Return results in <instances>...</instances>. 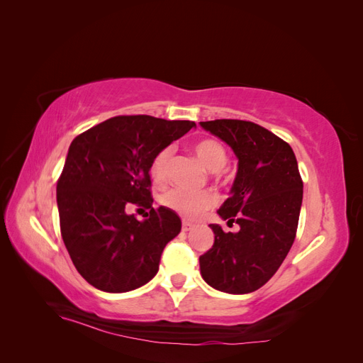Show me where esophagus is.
I'll return each instance as SVG.
<instances>
[{
  "label": "esophagus",
  "instance_id": "1",
  "mask_svg": "<svg viewBox=\"0 0 363 363\" xmlns=\"http://www.w3.org/2000/svg\"><path fill=\"white\" fill-rule=\"evenodd\" d=\"M182 230H183V232H191V230H194V225L191 223H188V221H183Z\"/></svg>",
  "mask_w": 363,
  "mask_h": 363
}]
</instances>
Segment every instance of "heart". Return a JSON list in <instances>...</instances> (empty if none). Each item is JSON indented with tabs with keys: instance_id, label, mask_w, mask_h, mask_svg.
Here are the masks:
<instances>
[{
	"instance_id": "obj_1",
	"label": "heart",
	"mask_w": 363,
	"mask_h": 363,
	"mask_svg": "<svg viewBox=\"0 0 363 363\" xmlns=\"http://www.w3.org/2000/svg\"><path fill=\"white\" fill-rule=\"evenodd\" d=\"M171 152L172 150L169 147L164 148L155 157V160H152V164H151L152 180L163 182L164 177H167V168H168V160H169ZM194 152L204 167L212 172L221 171L227 163V152L224 147L219 144L218 140H213V139H204L199 142V144H195ZM162 203L177 213L183 215L184 218L196 219L216 203V199L213 194L206 192V191L195 192V191L175 188L163 194Z\"/></svg>"
}]
</instances>
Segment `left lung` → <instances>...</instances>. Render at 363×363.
Wrapping results in <instances>:
<instances>
[{
  "label": "left lung",
  "instance_id": "left-lung-1",
  "mask_svg": "<svg viewBox=\"0 0 363 363\" xmlns=\"http://www.w3.org/2000/svg\"><path fill=\"white\" fill-rule=\"evenodd\" d=\"M200 125L233 150L238 172L218 208L239 232L211 224L212 248L200 256L203 280L225 294H250L280 268L294 244L303 201L298 163L289 144L250 121L215 119Z\"/></svg>",
  "mask_w": 363,
  "mask_h": 363
}]
</instances>
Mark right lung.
Returning a JSON list of instances; mask_svg holds the SVG:
<instances>
[{
	"instance_id": "1",
	"label": "right lung",
	"mask_w": 363,
	"mask_h": 363,
	"mask_svg": "<svg viewBox=\"0 0 363 363\" xmlns=\"http://www.w3.org/2000/svg\"><path fill=\"white\" fill-rule=\"evenodd\" d=\"M195 127L192 121L115 116L72 140L57 183L60 232L74 267L94 288L123 294L157 274L182 219L168 207H151V164ZM130 203L151 208L150 216L138 222L126 213Z\"/></svg>"
}]
</instances>
